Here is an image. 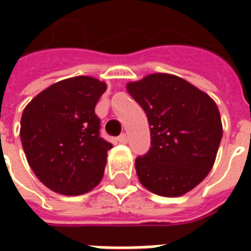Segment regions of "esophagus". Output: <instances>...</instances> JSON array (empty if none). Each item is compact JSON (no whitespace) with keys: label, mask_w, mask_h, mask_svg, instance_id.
<instances>
[{"label":"esophagus","mask_w":251,"mask_h":251,"mask_svg":"<svg viewBox=\"0 0 251 251\" xmlns=\"http://www.w3.org/2000/svg\"><path fill=\"white\" fill-rule=\"evenodd\" d=\"M117 141L120 142V144H126V142H127V136L124 133V134H121V136L117 138Z\"/></svg>","instance_id":"esophagus-1"}]
</instances>
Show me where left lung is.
I'll use <instances>...</instances> for the list:
<instances>
[{"instance_id":"8db88e82","label":"left lung","mask_w":251,"mask_h":251,"mask_svg":"<svg viewBox=\"0 0 251 251\" xmlns=\"http://www.w3.org/2000/svg\"><path fill=\"white\" fill-rule=\"evenodd\" d=\"M147 113L151 149L136 158L141 184L160 196H181L200 184L221 144L218 106L194 84L169 74H152L126 84Z\"/></svg>"}]
</instances>
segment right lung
<instances>
[{
    "mask_svg": "<svg viewBox=\"0 0 251 251\" xmlns=\"http://www.w3.org/2000/svg\"><path fill=\"white\" fill-rule=\"evenodd\" d=\"M106 83L74 76L52 84L26 104L20 137L28 164L43 184L68 196L86 194L103 177L107 151L95 104Z\"/></svg>",
    "mask_w": 251,
    "mask_h": 251,
    "instance_id": "right-lung-1",
    "label": "right lung"
}]
</instances>
